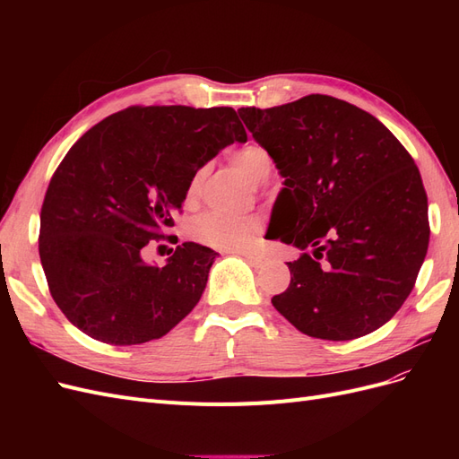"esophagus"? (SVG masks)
Segmentation results:
<instances>
[{
	"instance_id": "1",
	"label": "esophagus",
	"mask_w": 459,
	"mask_h": 459,
	"mask_svg": "<svg viewBox=\"0 0 459 459\" xmlns=\"http://www.w3.org/2000/svg\"><path fill=\"white\" fill-rule=\"evenodd\" d=\"M231 253L241 255L248 264H251V266H260L262 260H264L260 255H256V253H253V251H231Z\"/></svg>"
}]
</instances>
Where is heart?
<instances>
[{"label": "heart", "instance_id": "1", "mask_svg": "<svg viewBox=\"0 0 459 459\" xmlns=\"http://www.w3.org/2000/svg\"><path fill=\"white\" fill-rule=\"evenodd\" d=\"M231 164L251 186H260L266 182L272 174V159L266 149L260 145H247L231 155ZM204 178V169L193 174L187 186V197L195 199ZM258 231L256 220L243 216H228L221 212H204L191 221V235L197 241L228 248V251H241L251 247Z\"/></svg>", "mask_w": 459, "mask_h": 459}]
</instances>
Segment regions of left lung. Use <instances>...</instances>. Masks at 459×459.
<instances>
[{"label":"left lung","mask_w":459,"mask_h":459,"mask_svg":"<svg viewBox=\"0 0 459 459\" xmlns=\"http://www.w3.org/2000/svg\"><path fill=\"white\" fill-rule=\"evenodd\" d=\"M283 178L272 220L300 256L272 304L304 335L352 341L379 329L418 280L427 193L385 124L331 95L238 110ZM272 226V221H270Z\"/></svg>","instance_id":"8db88e82"}]
</instances>
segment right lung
Returning <instances> with one entry per match:
<instances>
[{
    "mask_svg": "<svg viewBox=\"0 0 459 459\" xmlns=\"http://www.w3.org/2000/svg\"><path fill=\"white\" fill-rule=\"evenodd\" d=\"M247 132L231 107H130L95 124L55 170L39 214V260L68 322L107 344L160 339L195 308L218 253L164 238L201 166Z\"/></svg>",
    "mask_w": 459,
    "mask_h": 459,
    "instance_id": "right-lung-1",
    "label": "right lung"
}]
</instances>
